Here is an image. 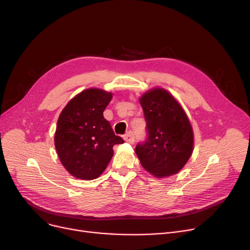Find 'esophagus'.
Wrapping results in <instances>:
<instances>
[{"label":"esophagus","instance_id":"obj_1","mask_svg":"<svg viewBox=\"0 0 250 250\" xmlns=\"http://www.w3.org/2000/svg\"><path fill=\"white\" fill-rule=\"evenodd\" d=\"M124 140L129 144H133L135 142V135L133 132H127L125 136H124Z\"/></svg>","mask_w":250,"mask_h":250}]
</instances>
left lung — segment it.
I'll use <instances>...</instances> for the list:
<instances>
[{
  "mask_svg": "<svg viewBox=\"0 0 250 250\" xmlns=\"http://www.w3.org/2000/svg\"><path fill=\"white\" fill-rule=\"evenodd\" d=\"M140 103L146 120L147 136L136 153L148 172L164 177L177 173L192 153L193 134L187 114L164 89L144 94Z\"/></svg>",
  "mask_w": 250,
  "mask_h": 250,
  "instance_id": "left-lung-1",
  "label": "left lung"
}]
</instances>
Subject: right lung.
<instances>
[{
	"label": "right lung",
	"mask_w": 250,
	"mask_h": 250,
	"mask_svg": "<svg viewBox=\"0 0 250 250\" xmlns=\"http://www.w3.org/2000/svg\"><path fill=\"white\" fill-rule=\"evenodd\" d=\"M111 98L108 92L87 89L65 105L59 117L55 146L63 167L77 178H97L112 158V147L124 143L103 116Z\"/></svg>",
	"instance_id": "1"
}]
</instances>
